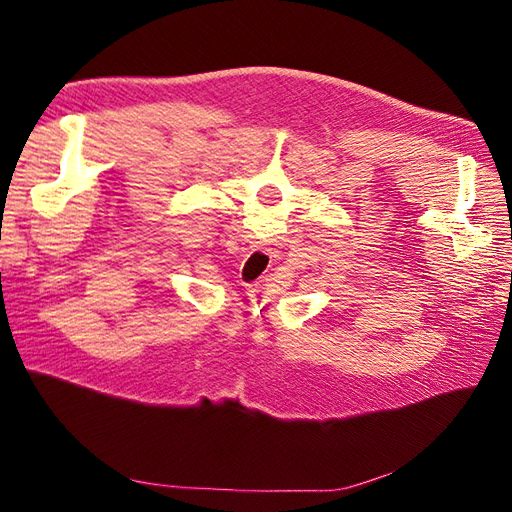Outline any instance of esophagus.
Masks as SVG:
<instances>
[{
    "label": "esophagus",
    "mask_w": 512,
    "mask_h": 512,
    "mask_svg": "<svg viewBox=\"0 0 512 512\" xmlns=\"http://www.w3.org/2000/svg\"><path fill=\"white\" fill-rule=\"evenodd\" d=\"M252 247H256V250H269V247H267V241H260V239L252 241Z\"/></svg>",
    "instance_id": "obj_1"
}]
</instances>
